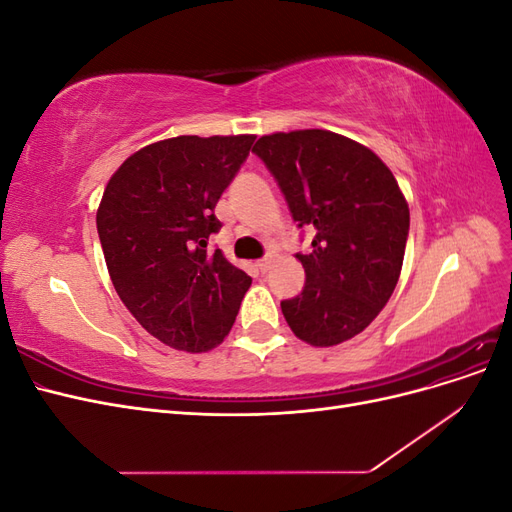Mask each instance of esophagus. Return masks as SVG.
Returning <instances> with one entry per match:
<instances>
[{"mask_svg": "<svg viewBox=\"0 0 512 512\" xmlns=\"http://www.w3.org/2000/svg\"><path fill=\"white\" fill-rule=\"evenodd\" d=\"M269 265H271V258H269V256H267V258H262V260H258V262H256V267H258V269H260L262 273H265V271L269 269Z\"/></svg>", "mask_w": 512, "mask_h": 512, "instance_id": "esophagus-1", "label": "esophagus"}]
</instances>
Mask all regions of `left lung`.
<instances>
[{
	"label": "left lung",
	"instance_id": "1",
	"mask_svg": "<svg viewBox=\"0 0 512 512\" xmlns=\"http://www.w3.org/2000/svg\"><path fill=\"white\" fill-rule=\"evenodd\" d=\"M271 170L314 250L297 254L305 286L282 301L292 333L337 346L369 327L397 286L410 230L404 194L374 151L329 130L260 136L252 149Z\"/></svg>",
	"mask_w": 512,
	"mask_h": 512
}]
</instances>
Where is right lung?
I'll use <instances>...</instances> for the list:
<instances>
[{
    "instance_id": "1",
    "label": "right lung",
    "mask_w": 512,
    "mask_h": 512,
    "mask_svg": "<svg viewBox=\"0 0 512 512\" xmlns=\"http://www.w3.org/2000/svg\"><path fill=\"white\" fill-rule=\"evenodd\" d=\"M254 138H166L132 153L104 188L96 224L108 275L143 329L175 350L222 344L252 284L207 243Z\"/></svg>"
}]
</instances>
